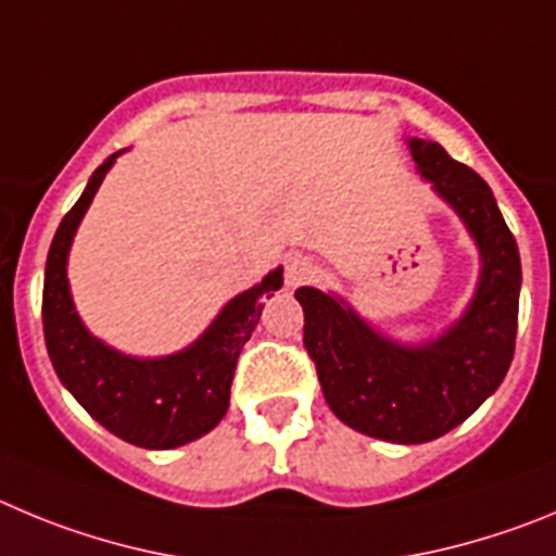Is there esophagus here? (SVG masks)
<instances>
[{
  "mask_svg": "<svg viewBox=\"0 0 556 556\" xmlns=\"http://www.w3.org/2000/svg\"><path fill=\"white\" fill-rule=\"evenodd\" d=\"M315 277V263L304 254H293L285 263V285L288 288H299V285H307Z\"/></svg>",
  "mask_w": 556,
  "mask_h": 556,
  "instance_id": "obj_1",
  "label": "esophagus"
}]
</instances>
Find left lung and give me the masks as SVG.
Wrapping results in <instances>:
<instances>
[{
    "instance_id": "1",
    "label": "left lung",
    "mask_w": 556,
    "mask_h": 556,
    "mask_svg": "<svg viewBox=\"0 0 556 556\" xmlns=\"http://www.w3.org/2000/svg\"><path fill=\"white\" fill-rule=\"evenodd\" d=\"M415 166L477 241V293L440 338L402 346L365 324L340 296L299 288L304 349L329 409L346 427L388 440L427 443L452 432L507 377L518 329L521 257L493 191L446 149L409 138Z\"/></svg>"
}]
</instances>
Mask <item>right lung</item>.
Wrapping results in <instances>:
<instances>
[{"label":"right lung","instance_id":"1","mask_svg":"<svg viewBox=\"0 0 556 556\" xmlns=\"http://www.w3.org/2000/svg\"><path fill=\"white\" fill-rule=\"evenodd\" d=\"M118 154L91 174L54 232L43 277V338L54 374L93 421L132 446L177 448L207 434L227 413L238 354L257 327L263 296L282 288V268L227 302L202 338L168 357H129L93 338L74 309L66 263L85 210Z\"/></svg>","mask_w":556,"mask_h":556}]
</instances>
